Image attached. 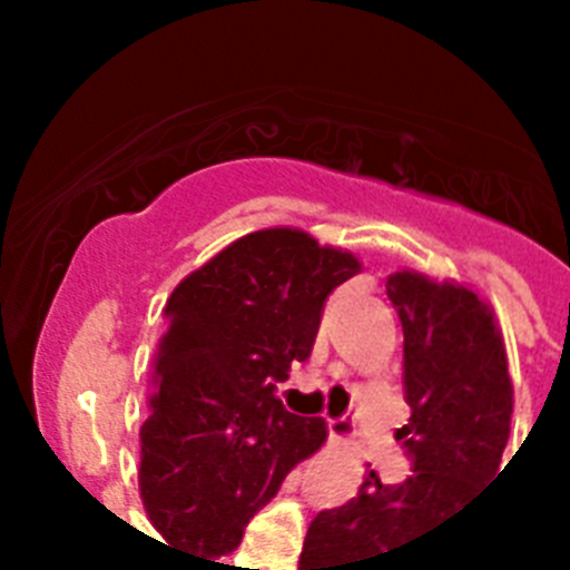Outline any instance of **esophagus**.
I'll list each match as a JSON object with an SVG mask.
<instances>
[{
  "instance_id": "obj_1",
  "label": "esophagus",
  "mask_w": 570,
  "mask_h": 570,
  "mask_svg": "<svg viewBox=\"0 0 570 570\" xmlns=\"http://www.w3.org/2000/svg\"><path fill=\"white\" fill-rule=\"evenodd\" d=\"M328 434L331 440L347 442L354 436V422L345 420V416H328Z\"/></svg>"
}]
</instances>
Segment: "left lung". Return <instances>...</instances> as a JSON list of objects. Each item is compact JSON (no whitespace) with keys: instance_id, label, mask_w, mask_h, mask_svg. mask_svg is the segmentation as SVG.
Instances as JSON below:
<instances>
[{"instance_id":"obj_1","label":"left lung","mask_w":570,"mask_h":570,"mask_svg":"<svg viewBox=\"0 0 570 570\" xmlns=\"http://www.w3.org/2000/svg\"><path fill=\"white\" fill-rule=\"evenodd\" d=\"M405 334V400L396 431L414 471L382 485L371 471L345 505L320 511L299 570H382L387 553L420 542L500 476L511 434L513 385L493 308L456 282L396 271L385 282Z\"/></svg>"}]
</instances>
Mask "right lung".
<instances>
[{
  "mask_svg": "<svg viewBox=\"0 0 570 570\" xmlns=\"http://www.w3.org/2000/svg\"><path fill=\"white\" fill-rule=\"evenodd\" d=\"M360 271L305 230L265 228L168 296L139 431V493L168 548L199 560L236 551L250 517L320 451L325 420L288 414L274 382L308 360L325 299Z\"/></svg>",
  "mask_w": 570,
  "mask_h": 570,
  "instance_id": "1",
  "label": "right lung"
}]
</instances>
